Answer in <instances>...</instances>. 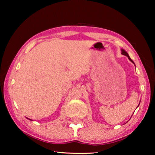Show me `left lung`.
I'll use <instances>...</instances> for the list:
<instances>
[{
  "instance_id": "1",
  "label": "left lung",
  "mask_w": 155,
  "mask_h": 155,
  "mask_svg": "<svg viewBox=\"0 0 155 155\" xmlns=\"http://www.w3.org/2000/svg\"><path fill=\"white\" fill-rule=\"evenodd\" d=\"M121 54H122V55H124V56H126L128 57L129 60H130L132 63H134V62H133V61L132 60H131V58H130V56H129V55H128V53H127V52L126 51H125L124 49H121ZM134 65H135V63H134ZM138 106H139V105H138ZM138 106H137V107H138Z\"/></svg>"
}]
</instances>
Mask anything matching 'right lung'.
<instances>
[{
	"label": "right lung",
	"instance_id": "right-lung-1",
	"mask_svg": "<svg viewBox=\"0 0 155 155\" xmlns=\"http://www.w3.org/2000/svg\"><path fill=\"white\" fill-rule=\"evenodd\" d=\"M28 119H29V118H28ZM29 120H31V119H29Z\"/></svg>",
	"mask_w": 155,
	"mask_h": 155
}]
</instances>
